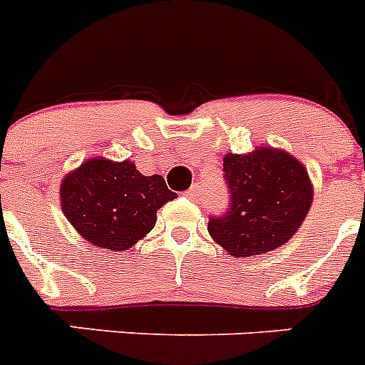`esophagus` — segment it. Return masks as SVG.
Returning <instances> with one entry per match:
<instances>
[{
	"instance_id": "1",
	"label": "esophagus",
	"mask_w": 365,
	"mask_h": 365,
	"mask_svg": "<svg viewBox=\"0 0 365 365\" xmlns=\"http://www.w3.org/2000/svg\"><path fill=\"white\" fill-rule=\"evenodd\" d=\"M187 196H189L191 200H198V198L202 196V185H200V183H192L191 189L187 191Z\"/></svg>"
}]
</instances>
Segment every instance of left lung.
<instances>
[{"label": "left lung", "mask_w": 365, "mask_h": 365, "mask_svg": "<svg viewBox=\"0 0 365 365\" xmlns=\"http://www.w3.org/2000/svg\"><path fill=\"white\" fill-rule=\"evenodd\" d=\"M231 204L224 217H211L209 235L231 257L277 250L292 239L309 213L314 187L307 167L287 150L255 147L224 156Z\"/></svg>", "instance_id": "1"}]
</instances>
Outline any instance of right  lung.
I'll use <instances>...</instances> for the list:
<instances>
[{"mask_svg": "<svg viewBox=\"0 0 365 365\" xmlns=\"http://www.w3.org/2000/svg\"><path fill=\"white\" fill-rule=\"evenodd\" d=\"M160 174L143 176L134 161L97 156L66 174L60 204L78 235L97 248L123 252L147 237L158 209L174 200Z\"/></svg>", "mask_w": 365, "mask_h": 365, "instance_id": "right-lung-1", "label": "right lung"}]
</instances>
